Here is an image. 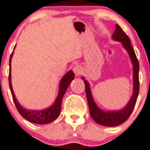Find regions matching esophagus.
<instances>
[{"label": "esophagus", "instance_id": "34e87169", "mask_svg": "<svg viewBox=\"0 0 150 150\" xmlns=\"http://www.w3.org/2000/svg\"><path fill=\"white\" fill-rule=\"evenodd\" d=\"M73 71H74V74H76V76H78V75H79V74L82 73V68H81L80 65H78V64H76V65H75L74 67V68H73Z\"/></svg>", "mask_w": 150, "mask_h": 150}]
</instances>
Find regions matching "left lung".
Masks as SVG:
<instances>
[{
	"instance_id": "1",
	"label": "left lung",
	"mask_w": 150,
	"mask_h": 150,
	"mask_svg": "<svg viewBox=\"0 0 150 150\" xmlns=\"http://www.w3.org/2000/svg\"><path fill=\"white\" fill-rule=\"evenodd\" d=\"M112 38L117 42H121L122 45L126 49V51L128 52L130 56L133 64V93L128 104L124 108L118 111L105 112L100 109L96 105L94 99L92 97L88 82L86 80H84L86 97H87L91 116L96 123L105 126H116L122 124L126 120H127L134 109L138 94H139V76H138L139 62L136 57L135 53L130 42L129 38L123 32L121 27L117 24L115 27V31L112 35ZM82 79H85L84 77H82Z\"/></svg>"
}]
</instances>
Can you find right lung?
Listing matches in <instances>:
<instances>
[{
	"instance_id": "obj_1",
	"label": "right lung",
	"mask_w": 150,
	"mask_h": 150,
	"mask_svg": "<svg viewBox=\"0 0 150 150\" xmlns=\"http://www.w3.org/2000/svg\"><path fill=\"white\" fill-rule=\"evenodd\" d=\"M13 52L12 53L9 59V88H10L11 93H12L13 101L15 103L16 108L18 111L24 118L28 121L32 122V123H36V124H47L53 122V120H56L58 117L61 112V105L62 100L65 91L68 89L70 83L71 81L74 79V73L72 71H69L67 74L62 78L61 81L59 82V94L57 97H56L55 102L53 103V105L49 108L44 110H27L22 107L20 105L17 100L16 98L14 92L12 90V83H11V59L12 57Z\"/></svg>"
}]
</instances>
